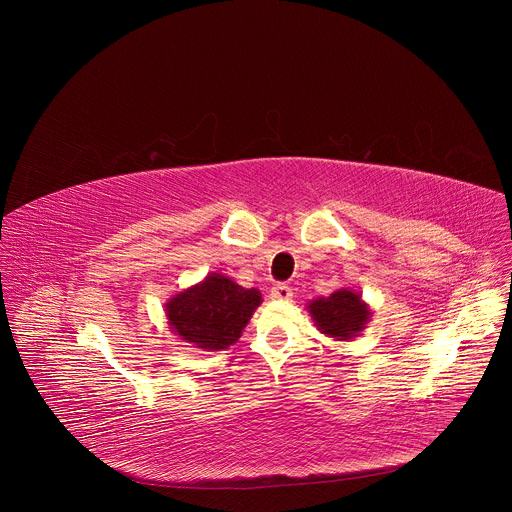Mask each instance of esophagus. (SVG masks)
Listing matches in <instances>:
<instances>
[{"instance_id":"34e87169","label":"esophagus","mask_w":512,"mask_h":512,"mask_svg":"<svg viewBox=\"0 0 512 512\" xmlns=\"http://www.w3.org/2000/svg\"><path fill=\"white\" fill-rule=\"evenodd\" d=\"M271 298L277 300V302H289L291 298H294V291H291L289 285L279 283V285L271 287Z\"/></svg>"}]
</instances>
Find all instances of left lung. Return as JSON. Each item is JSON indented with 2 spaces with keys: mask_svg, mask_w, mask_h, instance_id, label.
I'll return each instance as SVG.
<instances>
[{
  "mask_svg": "<svg viewBox=\"0 0 512 512\" xmlns=\"http://www.w3.org/2000/svg\"><path fill=\"white\" fill-rule=\"evenodd\" d=\"M306 310L322 334L340 342L360 336L373 316V310L362 300V294L350 287H340L332 291L328 298L308 302Z\"/></svg>",
  "mask_w": 512,
  "mask_h": 512,
  "instance_id": "8db88e82",
  "label": "left lung"
}]
</instances>
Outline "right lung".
I'll use <instances>...</instances> for the list:
<instances>
[{"mask_svg":"<svg viewBox=\"0 0 512 512\" xmlns=\"http://www.w3.org/2000/svg\"><path fill=\"white\" fill-rule=\"evenodd\" d=\"M261 302L259 289H247L223 273H208L166 302V318L170 330L192 348L225 350L241 338Z\"/></svg>","mask_w":512,"mask_h":512,"instance_id":"1","label":"right lung"}]
</instances>
